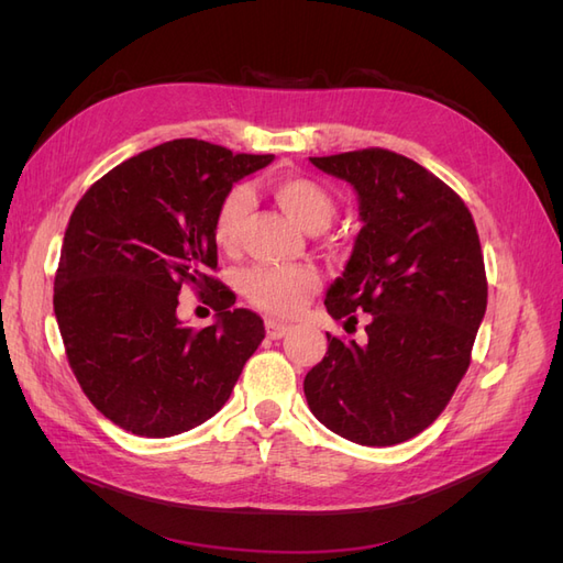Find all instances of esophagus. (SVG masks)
I'll list each match as a JSON object with an SVG mask.
<instances>
[{
	"instance_id": "34e87169",
	"label": "esophagus",
	"mask_w": 563,
	"mask_h": 563,
	"mask_svg": "<svg viewBox=\"0 0 563 563\" xmlns=\"http://www.w3.org/2000/svg\"><path fill=\"white\" fill-rule=\"evenodd\" d=\"M288 323H282V321H275V319H267L265 321V331H267V338H272V340H279V338H284L286 333H288Z\"/></svg>"
}]
</instances>
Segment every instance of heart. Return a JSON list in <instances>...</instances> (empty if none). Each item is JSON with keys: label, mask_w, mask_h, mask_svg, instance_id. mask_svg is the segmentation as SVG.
Listing matches in <instances>:
<instances>
[{"label": "heart", "mask_w": 563, "mask_h": 563, "mask_svg": "<svg viewBox=\"0 0 563 563\" xmlns=\"http://www.w3.org/2000/svg\"><path fill=\"white\" fill-rule=\"evenodd\" d=\"M272 195L296 223L310 232L329 228L335 216V201L327 187L312 178L279 176L272 180ZM251 192L236 185L218 203L213 216V240L223 251L242 244L246 218L251 213ZM319 288V275L310 265H258L242 277V291L265 312L294 314Z\"/></svg>", "instance_id": "heart-1"}]
</instances>
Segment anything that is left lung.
<instances>
[{
    "label": "left lung",
    "instance_id": "obj_1",
    "mask_svg": "<svg viewBox=\"0 0 563 563\" xmlns=\"http://www.w3.org/2000/svg\"><path fill=\"white\" fill-rule=\"evenodd\" d=\"M354 187L362 230L327 291L333 319L368 312V343L327 333L305 376L314 418L362 446H395L444 411L486 314V269L472 213L446 183L397 152L310 157Z\"/></svg>",
    "mask_w": 563,
    "mask_h": 563
}]
</instances>
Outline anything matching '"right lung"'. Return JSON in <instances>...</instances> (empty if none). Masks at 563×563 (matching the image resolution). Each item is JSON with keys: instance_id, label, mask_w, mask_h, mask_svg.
<instances>
[{"instance_id": "right-lung-1", "label": "right lung", "mask_w": 563, "mask_h": 563, "mask_svg": "<svg viewBox=\"0 0 563 563\" xmlns=\"http://www.w3.org/2000/svg\"><path fill=\"white\" fill-rule=\"evenodd\" d=\"M272 159L195 139L162 143L114 166L75 207L54 312L84 395L122 430L162 439L197 428L263 343V319L234 310V294L207 269L218 265V203ZM183 283L214 291L211 328L177 319Z\"/></svg>"}]
</instances>
